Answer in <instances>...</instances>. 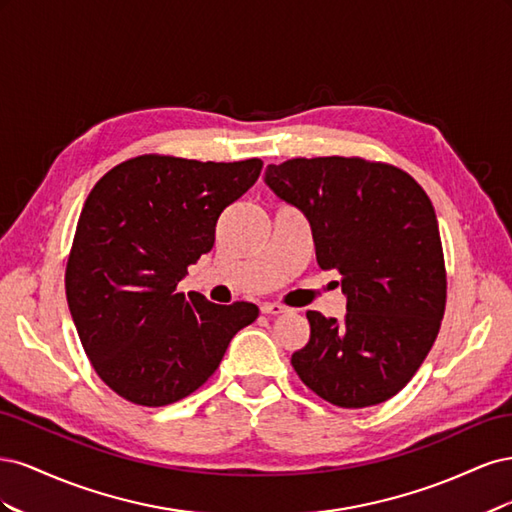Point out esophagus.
<instances>
[{
    "mask_svg": "<svg viewBox=\"0 0 512 512\" xmlns=\"http://www.w3.org/2000/svg\"><path fill=\"white\" fill-rule=\"evenodd\" d=\"M260 312L267 314V316H280V314L286 312V307L280 305V303H262Z\"/></svg>",
    "mask_w": 512,
    "mask_h": 512,
    "instance_id": "34e87169",
    "label": "esophagus"
}]
</instances>
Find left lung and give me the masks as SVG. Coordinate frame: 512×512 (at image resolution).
<instances>
[{"instance_id":"1","label":"left lung","mask_w":512,"mask_h":512,"mask_svg":"<svg viewBox=\"0 0 512 512\" xmlns=\"http://www.w3.org/2000/svg\"><path fill=\"white\" fill-rule=\"evenodd\" d=\"M265 183L303 211L320 269L342 275L344 320L307 312L309 342L292 354L305 386L339 408L397 395L436 342L446 269L436 211L404 170L363 158L269 164Z\"/></svg>"}]
</instances>
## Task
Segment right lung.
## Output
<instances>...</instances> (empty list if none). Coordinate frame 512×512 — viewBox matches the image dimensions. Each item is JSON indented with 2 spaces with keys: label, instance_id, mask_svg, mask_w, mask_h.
Returning <instances> with one entry per match:
<instances>
[{
  "label": "right lung",
  "instance_id": "right-lung-1",
  "mask_svg": "<svg viewBox=\"0 0 512 512\" xmlns=\"http://www.w3.org/2000/svg\"><path fill=\"white\" fill-rule=\"evenodd\" d=\"M258 158L198 162L147 153L117 164L89 192L66 267L76 333L102 382L160 408L203 386L243 327L247 301L218 305L179 292L211 252L222 211L256 183Z\"/></svg>",
  "mask_w": 512,
  "mask_h": 512
}]
</instances>
